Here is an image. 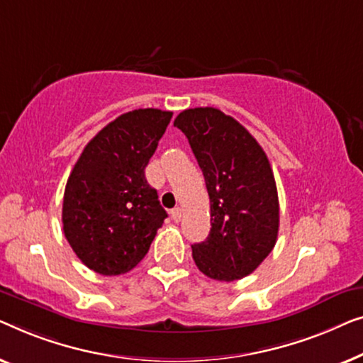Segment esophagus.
Instances as JSON below:
<instances>
[{"label": "esophagus", "instance_id": "1", "mask_svg": "<svg viewBox=\"0 0 363 363\" xmlns=\"http://www.w3.org/2000/svg\"><path fill=\"white\" fill-rule=\"evenodd\" d=\"M171 217H172V220H174L176 223L181 220V217H182V208L181 207H174L171 211Z\"/></svg>", "mask_w": 363, "mask_h": 363}]
</instances>
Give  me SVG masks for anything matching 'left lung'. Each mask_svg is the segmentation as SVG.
Instances as JSON below:
<instances>
[{
  "label": "left lung",
  "mask_w": 363,
  "mask_h": 363,
  "mask_svg": "<svg viewBox=\"0 0 363 363\" xmlns=\"http://www.w3.org/2000/svg\"><path fill=\"white\" fill-rule=\"evenodd\" d=\"M206 179L211 233L192 245V258L206 277L235 281L248 277L272 253L278 238L279 202L263 147L237 120L212 108H189L176 116Z\"/></svg>",
  "instance_id": "1"
}]
</instances>
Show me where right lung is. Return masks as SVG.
<instances>
[{
  "mask_svg": "<svg viewBox=\"0 0 363 363\" xmlns=\"http://www.w3.org/2000/svg\"><path fill=\"white\" fill-rule=\"evenodd\" d=\"M172 111L140 108L120 115L84 147L64 192V235L80 262L105 277L145 258L167 213L145 167Z\"/></svg>",
  "mask_w": 363,
  "mask_h": 363,
  "instance_id": "add662e5",
  "label": "right lung"
}]
</instances>
